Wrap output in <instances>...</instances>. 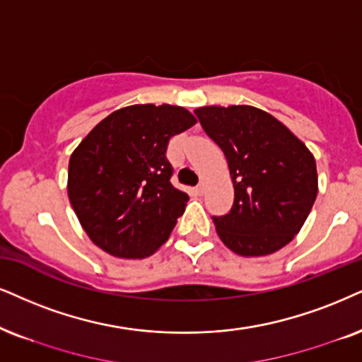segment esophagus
Returning <instances> with one entry per match:
<instances>
[{
  "instance_id": "obj_1",
  "label": "esophagus",
  "mask_w": 362,
  "mask_h": 362,
  "mask_svg": "<svg viewBox=\"0 0 362 362\" xmlns=\"http://www.w3.org/2000/svg\"><path fill=\"white\" fill-rule=\"evenodd\" d=\"M195 192H197V194H199V195H204V194H205V182H200V184L197 185Z\"/></svg>"
}]
</instances>
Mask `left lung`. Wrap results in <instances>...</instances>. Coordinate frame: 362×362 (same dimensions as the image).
Segmentation results:
<instances>
[{"mask_svg": "<svg viewBox=\"0 0 362 362\" xmlns=\"http://www.w3.org/2000/svg\"><path fill=\"white\" fill-rule=\"evenodd\" d=\"M204 132L226 155L234 205L212 217L232 252L259 257L277 252L299 234L317 195L309 148L284 123L249 105L195 110Z\"/></svg>", "mask_w": 362, "mask_h": 362, "instance_id": "8db88e82", "label": "left lung"}]
</instances>
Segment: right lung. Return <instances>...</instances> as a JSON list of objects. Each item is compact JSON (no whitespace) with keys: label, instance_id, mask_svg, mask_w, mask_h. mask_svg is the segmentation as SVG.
Here are the masks:
<instances>
[{"label":"right lung","instance_id":"add662e5","mask_svg":"<svg viewBox=\"0 0 362 362\" xmlns=\"http://www.w3.org/2000/svg\"><path fill=\"white\" fill-rule=\"evenodd\" d=\"M195 123L182 107L132 105L81 140L68 165V199L95 245L144 259L167 242L189 200L170 182L167 145Z\"/></svg>","mask_w":362,"mask_h":362}]
</instances>
